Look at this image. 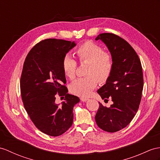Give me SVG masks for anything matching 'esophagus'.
I'll use <instances>...</instances> for the list:
<instances>
[{
	"instance_id": "esophagus-1",
	"label": "esophagus",
	"mask_w": 160,
	"mask_h": 160,
	"mask_svg": "<svg viewBox=\"0 0 160 160\" xmlns=\"http://www.w3.org/2000/svg\"><path fill=\"white\" fill-rule=\"evenodd\" d=\"M80 100L82 101V102H86V101L88 100L89 99L88 98H84V97H81V98H80Z\"/></svg>"
}]
</instances>
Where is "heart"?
<instances>
[{"instance_id": "b5f03b06", "label": "heart", "mask_w": 160, "mask_h": 160, "mask_svg": "<svg viewBox=\"0 0 160 160\" xmlns=\"http://www.w3.org/2000/svg\"><path fill=\"white\" fill-rule=\"evenodd\" d=\"M75 54L80 63L88 62L87 77L79 78L71 85V92L74 94L88 97L94 89L98 80L104 83L110 77L113 68V59L108 52H104L100 45L92 41H85L78 46ZM62 67L64 75L70 79L75 78L77 68V62L68 56L62 60Z\"/></svg>"}]
</instances>
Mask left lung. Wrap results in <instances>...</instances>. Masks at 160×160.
<instances>
[{
  "mask_svg": "<svg viewBox=\"0 0 160 160\" xmlns=\"http://www.w3.org/2000/svg\"><path fill=\"white\" fill-rule=\"evenodd\" d=\"M96 40L107 45L113 59L111 75L97 92L113 103L107 108L99 102L95 119L100 129L115 132L126 127L138 111L144 84L142 66L135 50L122 37L102 33Z\"/></svg>",
  "mask_w": 160,
  "mask_h": 160,
  "instance_id": "obj_1",
  "label": "left lung"
}]
</instances>
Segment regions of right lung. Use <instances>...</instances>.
I'll return each instance as SVG.
<instances>
[{"label": "right lung", "mask_w": 160, "mask_h": 160, "mask_svg": "<svg viewBox=\"0 0 160 160\" xmlns=\"http://www.w3.org/2000/svg\"><path fill=\"white\" fill-rule=\"evenodd\" d=\"M75 42L48 38L38 42L27 55L20 79L23 104L31 121L43 133L58 136L71 127L77 96L67 93L62 60ZM65 96L61 105L55 96Z\"/></svg>", "instance_id": "right-lung-1"}]
</instances>
